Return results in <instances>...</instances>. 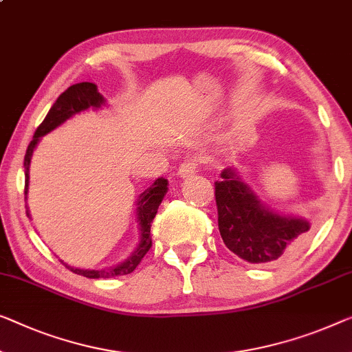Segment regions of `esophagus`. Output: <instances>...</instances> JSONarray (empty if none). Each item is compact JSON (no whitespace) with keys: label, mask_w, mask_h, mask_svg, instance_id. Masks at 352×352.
Instances as JSON below:
<instances>
[{"label":"esophagus","mask_w":352,"mask_h":352,"mask_svg":"<svg viewBox=\"0 0 352 352\" xmlns=\"http://www.w3.org/2000/svg\"><path fill=\"white\" fill-rule=\"evenodd\" d=\"M196 170H197V164H196V161H192V160L183 161L182 164L178 166V175L180 177H190Z\"/></svg>","instance_id":"1"}]
</instances>
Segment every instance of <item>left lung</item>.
<instances>
[{
    "mask_svg": "<svg viewBox=\"0 0 352 352\" xmlns=\"http://www.w3.org/2000/svg\"><path fill=\"white\" fill-rule=\"evenodd\" d=\"M218 229L223 242L251 264H272L298 248L310 230L307 219L280 217L265 210L230 169L214 182Z\"/></svg>",
    "mask_w": 352,
    "mask_h": 352,
    "instance_id": "obj_1",
    "label": "left lung"
}]
</instances>
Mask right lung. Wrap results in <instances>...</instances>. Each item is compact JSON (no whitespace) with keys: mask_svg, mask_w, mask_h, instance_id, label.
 <instances>
[{"mask_svg":"<svg viewBox=\"0 0 352 352\" xmlns=\"http://www.w3.org/2000/svg\"><path fill=\"white\" fill-rule=\"evenodd\" d=\"M104 102L101 94L98 93V88L94 83L90 82H82L76 83V85H71L65 93H61L58 99H56L54 106L49 110V113L45 115L44 122H42L36 133L33 135V140H31L28 148H26L23 166H25V196L28 192V170H30V161L31 155H33L36 144L39 142V138L50 133L52 129H55L56 126L66 122L67 118L72 117L74 113L82 112L88 107H99ZM167 192V180L166 178H158L151 186L146 188V190L140 194L139 204H138V217H139V224H140V243L139 248L134 251V254L131 258L126 259L122 264L117 267H112V269L106 270H82V269H72L67 264H65L71 272H74L77 275L87 276V278H112V276H122L128 275L131 272L135 270V267L140 264V261L144 259V256L148 253L151 248V235H150V228L151 223H153V218L158 213V208L161 206L162 197ZM26 199V197H25ZM30 217V213L26 212Z\"/></svg>","mask_w":352,"mask_h":352,"instance_id":"right-lung-1","label":"right lung"}]
</instances>
